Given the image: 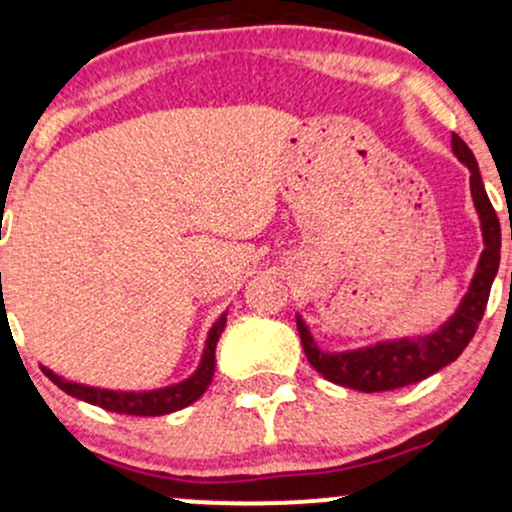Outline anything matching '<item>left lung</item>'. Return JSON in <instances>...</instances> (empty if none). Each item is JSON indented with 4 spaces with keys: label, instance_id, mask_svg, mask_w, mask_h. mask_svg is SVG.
<instances>
[{
    "label": "left lung",
    "instance_id": "1",
    "mask_svg": "<svg viewBox=\"0 0 512 512\" xmlns=\"http://www.w3.org/2000/svg\"><path fill=\"white\" fill-rule=\"evenodd\" d=\"M452 151L472 173L469 185H472L474 207L479 211L481 233H484V252H481L477 274L469 284L467 296L462 298L457 313L428 337L380 342L368 346V349L344 351V354H325V351L317 349L305 322L296 317L298 334H301V344L310 366L330 383L351 387L358 392L397 390V387L419 383L428 375L438 373L440 368L455 361L472 342L481 317H484L486 303H489L498 262H501V223H498L496 209L491 207V199L486 195L484 182H481L477 158L457 134H452Z\"/></svg>",
    "mask_w": 512,
    "mask_h": 512
}]
</instances>
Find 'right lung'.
Returning <instances> with one entry per match:
<instances>
[{"label":"right lung","instance_id":"1","mask_svg":"<svg viewBox=\"0 0 512 512\" xmlns=\"http://www.w3.org/2000/svg\"><path fill=\"white\" fill-rule=\"evenodd\" d=\"M223 327H226V315H221L219 320L214 322V327L209 330L207 349H204L202 363H199L195 375H190V378L182 380V383H178V385L161 387V390H151V392L101 390V387L69 383V380L60 378V375H55L50 368H45V366H43V373L48 375V378L57 387H60V390L67 392V395H72L76 399H84V402L96 404V407H101V409L115 411V414H127V416H163V414H170V411L190 407L192 402H197V399L207 392L211 378H214L216 342H219Z\"/></svg>","mask_w":512,"mask_h":512}]
</instances>
